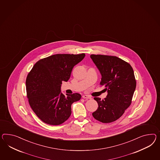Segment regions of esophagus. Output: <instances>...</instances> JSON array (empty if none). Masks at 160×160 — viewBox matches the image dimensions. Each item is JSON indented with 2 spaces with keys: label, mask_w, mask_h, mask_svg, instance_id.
I'll use <instances>...</instances> for the list:
<instances>
[{
  "label": "esophagus",
  "mask_w": 160,
  "mask_h": 160,
  "mask_svg": "<svg viewBox=\"0 0 160 160\" xmlns=\"http://www.w3.org/2000/svg\"><path fill=\"white\" fill-rule=\"evenodd\" d=\"M82 98H86V99H91L92 98L90 97V96H88V95H83V96H82Z\"/></svg>",
  "instance_id": "obj_1"
}]
</instances>
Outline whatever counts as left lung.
Wrapping results in <instances>:
<instances>
[{"label":"left lung","mask_w":160,"mask_h":160,"mask_svg":"<svg viewBox=\"0 0 160 160\" xmlns=\"http://www.w3.org/2000/svg\"><path fill=\"white\" fill-rule=\"evenodd\" d=\"M90 58L102 74L100 85L108 92L102 100L94 98L98 108L92 115L102 123L112 122L131 104L136 86L134 71L128 62L116 56L91 54Z\"/></svg>","instance_id":"obj_1"}]
</instances>
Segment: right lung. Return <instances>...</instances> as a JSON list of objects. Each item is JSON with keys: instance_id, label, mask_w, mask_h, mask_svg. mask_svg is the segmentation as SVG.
I'll use <instances>...</instances> for the list:
<instances>
[{"instance_id": "add662e5", "label": "right lung", "mask_w": 160, "mask_h": 160, "mask_svg": "<svg viewBox=\"0 0 160 160\" xmlns=\"http://www.w3.org/2000/svg\"><path fill=\"white\" fill-rule=\"evenodd\" d=\"M85 54H57L41 59L26 79L28 102L33 111L43 122L58 125L71 114V104L79 100L77 93H61L62 81H68L74 66L81 62Z\"/></svg>"}]
</instances>
